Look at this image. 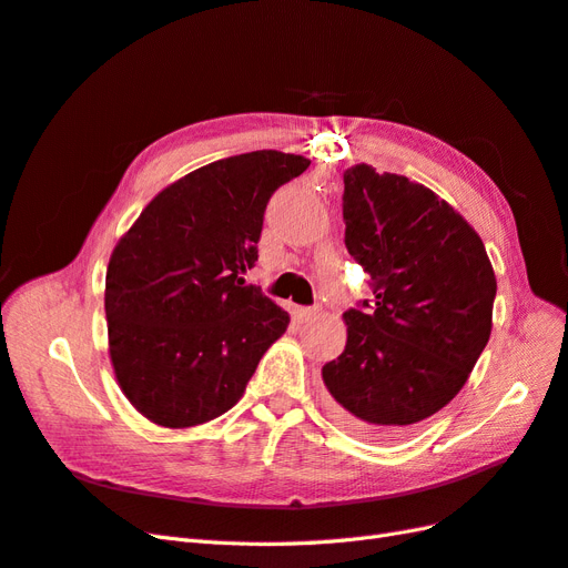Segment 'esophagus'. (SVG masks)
<instances>
[{
	"mask_svg": "<svg viewBox=\"0 0 568 568\" xmlns=\"http://www.w3.org/2000/svg\"><path fill=\"white\" fill-rule=\"evenodd\" d=\"M296 315H298L301 322H311V320H315L320 315V305H305V308L296 311Z\"/></svg>",
	"mask_w": 568,
	"mask_h": 568,
	"instance_id": "esophagus-1",
	"label": "esophagus"
}]
</instances>
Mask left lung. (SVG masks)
<instances>
[{"label": "left lung", "mask_w": 568, "mask_h": 568, "mask_svg": "<svg viewBox=\"0 0 568 568\" xmlns=\"http://www.w3.org/2000/svg\"><path fill=\"white\" fill-rule=\"evenodd\" d=\"M344 222L375 298L344 313L346 348L322 379L346 427L396 439L466 385L493 332L495 270L449 203L371 164L344 172Z\"/></svg>", "instance_id": "8db88e82"}]
</instances>
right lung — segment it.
Returning <instances> with one entry per match:
<instances>
[{
    "label": "right lung",
    "instance_id": "obj_1",
    "mask_svg": "<svg viewBox=\"0 0 568 568\" xmlns=\"http://www.w3.org/2000/svg\"><path fill=\"white\" fill-rule=\"evenodd\" d=\"M311 160L255 150L158 193L106 265L104 313L121 392L162 427L222 416L246 392L288 313L243 274L272 193Z\"/></svg>",
    "mask_w": 568,
    "mask_h": 568
}]
</instances>
